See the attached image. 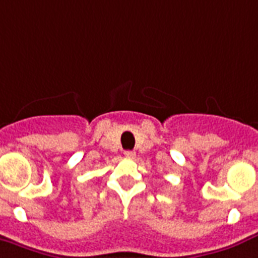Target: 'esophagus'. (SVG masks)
<instances>
[{"label":"esophagus","mask_w":258,"mask_h":258,"mask_svg":"<svg viewBox=\"0 0 258 258\" xmlns=\"http://www.w3.org/2000/svg\"><path fill=\"white\" fill-rule=\"evenodd\" d=\"M123 155H125V157H127V159H133V157L136 156V152L135 151H125L123 152Z\"/></svg>","instance_id":"34e87169"}]
</instances>
